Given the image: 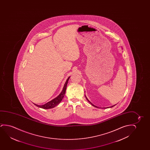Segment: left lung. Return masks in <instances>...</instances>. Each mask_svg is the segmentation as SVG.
I'll return each mask as SVG.
<instances>
[{"label":"left lung","mask_w":150,"mask_h":150,"mask_svg":"<svg viewBox=\"0 0 150 150\" xmlns=\"http://www.w3.org/2000/svg\"><path fill=\"white\" fill-rule=\"evenodd\" d=\"M85 97H86V99H87V100L88 101V102H89V103H90L91 104V105H92L93 106H94V107H96V108H98V107H96V106H95V105H93V104H92V103H91L90 101L88 100V98H86V95H85ZM114 106H115V105H112V106H111V107H110V108H112V107H114Z\"/></svg>","instance_id":"left-lung-1"}]
</instances>
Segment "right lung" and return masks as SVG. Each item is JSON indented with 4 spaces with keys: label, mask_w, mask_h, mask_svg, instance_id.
<instances>
[{
    "label": "right lung",
    "mask_w": 150,
    "mask_h": 150,
    "mask_svg": "<svg viewBox=\"0 0 150 150\" xmlns=\"http://www.w3.org/2000/svg\"><path fill=\"white\" fill-rule=\"evenodd\" d=\"M69 79H70V77L68 78V79L66 81V83H65V84L64 85V88H63V90L62 91V92L59 95V96H58L56 98L48 102L47 103H45V105H39L35 104V103H34V105H36L37 107L45 109H51V108H53L56 107L57 105H58L62 101V99L64 98V94H65V93H66V88H67V84H68V81L69 80Z\"/></svg>",
    "instance_id": "right-lung-1"
}]
</instances>
